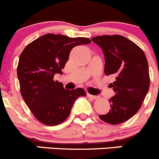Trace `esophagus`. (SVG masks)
<instances>
[{
	"mask_svg": "<svg viewBox=\"0 0 159 159\" xmlns=\"http://www.w3.org/2000/svg\"><path fill=\"white\" fill-rule=\"evenodd\" d=\"M88 96H89L90 98L94 99V100H95V99H98L99 98V96H98V95H92V94H88Z\"/></svg>",
	"mask_w": 159,
	"mask_h": 159,
	"instance_id": "34e87169",
	"label": "esophagus"
}]
</instances>
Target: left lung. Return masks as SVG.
Wrapping results in <instances>:
<instances>
[{"label": "left lung", "mask_w": 159, "mask_h": 159, "mask_svg": "<svg viewBox=\"0 0 159 159\" xmlns=\"http://www.w3.org/2000/svg\"><path fill=\"white\" fill-rule=\"evenodd\" d=\"M91 40L104 53L105 74L115 78L111 84L115 93L108 100L111 109L99 118L109 124H121L137 113L148 91L146 56L137 44L121 35H102Z\"/></svg>", "instance_id": "left-lung-1"}]
</instances>
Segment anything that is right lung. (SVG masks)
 <instances>
[{"label":"right lung","instance_id":"add662e5","mask_svg":"<svg viewBox=\"0 0 159 159\" xmlns=\"http://www.w3.org/2000/svg\"><path fill=\"white\" fill-rule=\"evenodd\" d=\"M90 43L87 38L47 34L30 43L20 54L17 70L20 93L43 124L52 126L63 122L76 99L87 95L81 88L65 89L61 82L54 81V76L61 75L73 48Z\"/></svg>","mask_w":159,"mask_h":159}]
</instances>
